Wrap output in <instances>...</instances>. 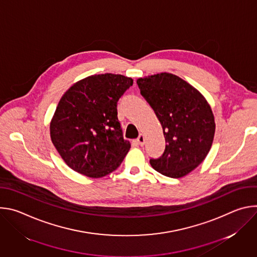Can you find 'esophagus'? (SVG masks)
Masks as SVG:
<instances>
[{
    "label": "esophagus",
    "instance_id": "esophagus-1",
    "mask_svg": "<svg viewBox=\"0 0 257 257\" xmlns=\"http://www.w3.org/2000/svg\"><path fill=\"white\" fill-rule=\"evenodd\" d=\"M144 136H143V134H140L139 136H138V138H137V142H138V144L139 145H141V146H143L144 145Z\"/></svg>",
    "mask_w": 257,
    "mask_h": 257
}]
</instances>
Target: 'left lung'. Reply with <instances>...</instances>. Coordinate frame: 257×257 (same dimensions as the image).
<instances>
[{"mask_svg":"<svg viewBox=\"0 0 257 257\" xmlns=\"http://www.w3.org/2000/svg\"><path fill=\"white\" fill-rule=\"evenodd\" d=\"M141 95L155 111L164 130L166 149L152 167L170 178H181L199 166L214 136L211 108L202 94L180 77L161 74L139 78Z\"/></svg>","mask_w":257,"mask_h":257,"instance_id":"8db88e82","label":"left lung"}]
</instances>
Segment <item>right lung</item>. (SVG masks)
<instances>
[{
    "mask_svg": "<svg viewBox=\"0 0 257 257\" xmlns=\"http://www.w3.org/2000/svg\"><path fill=\"white\" fill-rule=\"evenodd\" d=\"M132 84V78L105 73L78 81L62 96L51 138L72 170L100 178L121 165L131 144L123 137L117 104Z\"/></svg>",
    "mask_w": 257,
    "mask_h": 257,
    "instance_id": "add662e5",
    "label": "right lung"
}]
</instances>
